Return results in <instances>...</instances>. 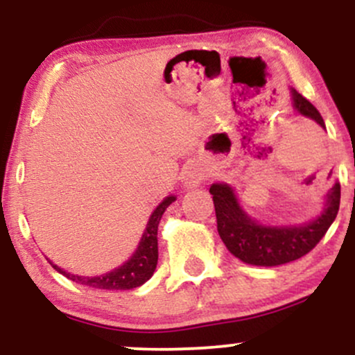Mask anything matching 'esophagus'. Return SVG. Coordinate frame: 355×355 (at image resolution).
I'll return each instance as SVG.
<instances>
[{
  "mask_svg": "<svg viewBox=\"0 0 355 355\" xmlns=\"http://www.w3.org/2000/svg\"><path fill=\"white\" fill-rule=\"evenodd\" d=\"M205 178V173L198 165H191L185 172V189H195V187L200 185V182Z\"/></svg>",
  "mask_w": 355,
  "mask_h": 355,
  "instance_id": "1",
  "label": "esophagus"
}]
</instances>
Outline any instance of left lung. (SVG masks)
Wrapping results in <instances>:
<instances>
[{"mask_svg":"<svg viewBox=\"0 0 355 355\" xmlns=\"http://www.w3.org/2000/svg\"><path fill=\"white\" fill-rule=\"evenodd\" d=\"M297 112L311 116L324 126L319 110L307 98L292 89ZM214 197L217 230L230 254L250 266L274 267L300 259L312 250L337 217L340 205V185L336 183L327 193V207L320 217L304 227H263L255 223L240 209L234 190L225 183H214L210 187Z\"/></svg>","mask_w":355,"mask_h":355,"instance_id":"left-lung-1","label":"left lung"}]
</instances>
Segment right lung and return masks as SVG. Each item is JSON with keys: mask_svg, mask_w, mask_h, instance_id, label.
<instances>
[{"mask_svg": "<svg viewBox=\"0 0 355 355\" xmlns=\"http://www.w3.org/2000/svg\"><path fill=\"white\" fill-rule=\"evenodd\" d=\"M175 202V197H166L160 205L155 209L152 217L148 220V225L141 237L138 250L133 254L132 259L128 262L123 263L121 267L115 268V270L108 272V274L98 275V277H80L73 275L64 272L63 268L56 267L55 263H51L55 270H58L60 274H63L67 279L73 280V282L87 285L92 288H105V291H130V288L140 287L141 284H145L150 277L153 275L155 268H157L158 262V240H157V232H158V223H160L162 215L166 210V207L170 203Z\"/></svg>", "mask_w": 355, "mask_h": 355, "instance_id": "obj_1", "label": "right lung"}]
</instances>
